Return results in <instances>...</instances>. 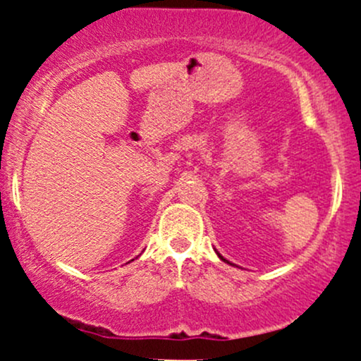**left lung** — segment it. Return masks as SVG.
Instances as JSON below:
<instances>
[{
	"label": "left lung",
	"mask_w": 361,
	"mask_h": 361,
	"mask_svg": "<svg viewBox=\"0 0 361 361\" xmlns=\"http://www.w3.org/2000/svg\"><path fill=\"white\" fill-rule=\"evenodd\" d=\"M215 252H217V251H215ZM217 256H219V258H221V259H222V261H226V263H229V261H227V259H226V258H224V256H222V255H221V252H217ZM229 264H233V263H229Z\"/></svg>",
	"instance_id": "left-lung-1"
}]
</instances>
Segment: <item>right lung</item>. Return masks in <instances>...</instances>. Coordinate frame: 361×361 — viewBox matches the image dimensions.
I'll use <instances>...</instances> for the list:
<instances>
[{
  "label": "right lung",
  "mask_w": 361,
  "mask_h": 361,
  "mask_svg": "<svg viewBox=\"0 0 361 361\" xmlns=\"http://www.w3.org/2000/svg\"><path fill=\"white\" fill-rule=\"evenodd\" d=\"M132 261H134V259H132Z\"/></svg>",
  "instance_id": "right-lung-1"
}]
</instances>
